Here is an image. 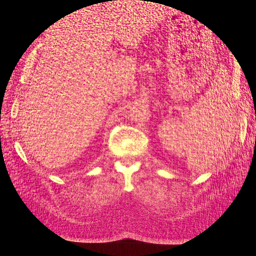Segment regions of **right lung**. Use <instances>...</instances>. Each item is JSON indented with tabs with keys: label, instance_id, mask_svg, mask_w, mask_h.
Masks as SVG:
<instances>
[{
	"label": "right lung",
	"instance_id": "add662e5",
	"mask_svg": "<svg viewBox=\"0 0 256 256\" xmlns=\"http://www.w3.org/2000/svg\"><path fill=\"white\" fill-rule=\"evenodd\" d=\"M115 1H116V0H115Z\"/></svg>",
	"mask_w": 256,
	"mask_h": 256
}]
</instances>
